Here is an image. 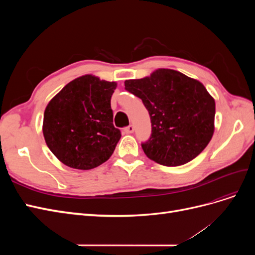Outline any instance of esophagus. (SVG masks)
Listing matches in <instances>:
<instances>
[{
  "instance_id": "34e87169",
  "label": "esophagus",
  "mask_w": 255,
  "mask_h": 255,
  "mask_svg": "<svg viewBox=\"0 0 255 255\" xmlns=\"http://www.w3.org/2000/svg\"><path fill=\"white\" fill-rule=\"evenodd\" d=\"M125 132H126L127 134H132V133L134 132V127H133L132 125L127 127V128H125Z\"/></svg>"
}]
</instances>
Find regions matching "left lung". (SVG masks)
I'll list each match as a JSON object with an SVG mask.
<instances>
[{"label":"left lung","instance_id":"8db88e82","mask_svg":"<svg viewBox=\"0 0 255 255\" xmlns=\"http://www.w3.org/2000/svg\"><path fill=\"white\" fill-rule=\"evenodd\" d=\"M125 85L149 112L152 134L141 146L150 159L181 166L206 148L214 134L216 110L214 98L201 82L171 69H157Z\"/></svg>","mask_w":255,"mask_h":255}]
</instances>
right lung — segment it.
Listing matches in <instances>:
<instances>
[{
	"mask_svg": "<svg viewBox=\"0 0 255 255\" xmlns=\"http://www.w3.org/2000/svg\"><path fill=\"white\" fill-rule=\"evenodd\" d=\"M116 82L86 74L68 83L45 107L42 132L51 152L66 166L89 170L105 163L121 133L113 125Z\"/></svg>",
	"mask_w": 255,
	"mask_h": 255,
	"instance_id": "right-lung-1",
	"label": "right lung"
}]
</instances>
